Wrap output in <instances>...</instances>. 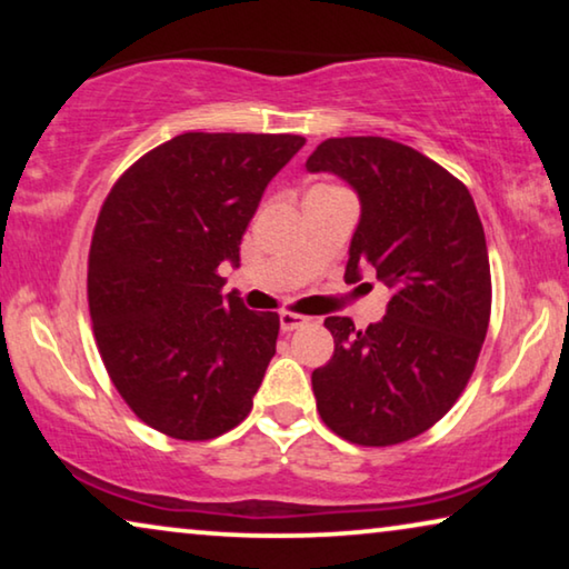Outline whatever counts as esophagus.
Returning a JSON list of instances; mask_svg holds the SVG:
<instances>
[{"instance_id": "obj_1", "label": "esophagus", "mask_w": 569, "mask_h": 569, "mask_svg": "<svg viewBox=\"0 0 569 569\" xmlns=\"http://www.w3.org/2000/svg\"><path fill=\"white\" fill-rule=\"evenodd\" d=\"M310 321L306 316H298V313H279V326H282V331H295V329H302Z\"/></svg>"}]
</instances>
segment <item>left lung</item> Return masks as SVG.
<instances>
[{
    "mask_svg": "<svg viewBox=\"0 0 569 569\" xmlns=\"http://www.w3.org/2000/svg\"><path fill=\"white\" fill-rule=\"evenodd\" d=\"M306 168L339 176L360 199L347 282L372 267L391 290L365 331L323 321L333 357L313 370L318 415L357 446H396L446 417L477 365L492 308L485 228L458 178L391 139H326Z\"/></svg>",
    "mask_w": 569,
    "mask_h": 569,
    "instance_id": "1",
    "label": "left lung"
}]
</instances>
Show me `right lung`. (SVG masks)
Here are the masks:
<instances>
[{"instance_id":"obj_1","label":"right lung","mask_w":569,"mask_h":569,"mask_svg":"<svg viewBox=\"0 0 569 569\" xmlns=\"http://www.w3.org/2000/svg\"><path fill=\"white\" fill-rule=\"evenodd\" d=\"M298 134L186 131L123 173L92 232L88 300L116 391L144 425L212 440L243 422L277 352L279 316L222 295L224 261Z\"/></svg>"}]
</instances>
